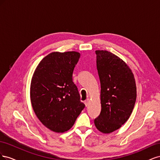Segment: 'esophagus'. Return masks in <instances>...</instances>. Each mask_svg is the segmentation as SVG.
<instances>
[{
  "label": "esophagus",
  "mask_w": 160,
  "mask_h": 160,
  "mask_svg": "<svg viewBox=\"0 0 160 160\" xmlns=\"http://www.w3.org/2000/svg\"><path fill=\"white\" fill-rule=\"evenodd\" d=\"M89 103V99H87L84 101V103H85L86 107H87V106H88Z\"/></svg>",
  "instance_id": "1"
}]
</instances>
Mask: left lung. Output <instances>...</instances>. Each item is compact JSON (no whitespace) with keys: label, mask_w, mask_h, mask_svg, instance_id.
<instances>
[{"label":"left lung","mask_w":160,"mask_h":160,"mask_svg":"<svg viewBox=\"0 0 160 160\" xmlns=\"http://www.w3.org/2000/svg\"><path fill=\"white\" fill-rule=\"evenodd\" d=\"M97 68L101 84L100 115L94 120L103 133L119 129L132 113L137 97L132 69L124 61L105 50L95 51Z\"/></svg>","instance_id":"1"}]
</instances>
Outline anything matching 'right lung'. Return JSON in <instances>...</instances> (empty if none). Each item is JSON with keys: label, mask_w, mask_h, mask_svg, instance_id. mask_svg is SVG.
Here are the masks:
<instances>
[{"label": "right lung", "mask_w": 160, "mask_h": 160, "mask_svg": "<svg viewBox=\"0 0 160 160\" xmlns=\"http://www.w3.org/2000/svg\"><path fill=\"white\" fill-rule=\"evenodd\" d=\"M80 55L77 51L51 52L41 61L32 77V109L40 122L56 133L69 130L85 108L72 82Z\"/></svg>", "instance_id": "1"}]
</instances>
